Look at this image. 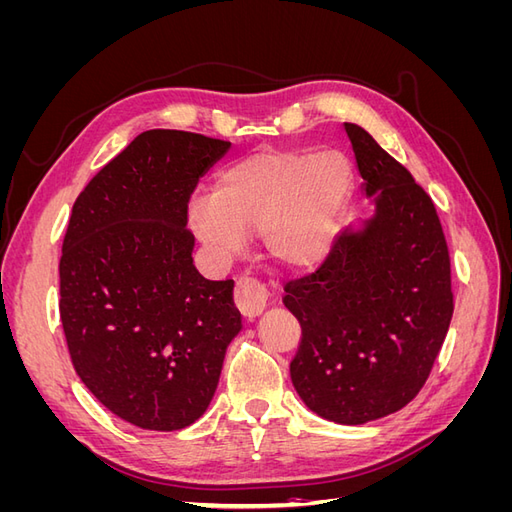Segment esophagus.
<instances>
[{
  "label": "esophagus",
  "instance_id": "34e87169",
  "mask_svg": "<svg viewBox=\"0 0 512 512\" xmlns=\"http://www.w3.org/2000/svg\"><path fill=\"white\" fill-rule=\"evenodd\" d=\"M267 301H269V292L265 286L252 280V277H239V282L235 286V303L245 318L252 320L260 316L265 312Z\"/></svg>",
  "mask_w": 512,
  "mask_h": 512
}]
</instances>
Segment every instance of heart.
Listing matches in <instances>:
<instances>
[{
  "instance_id": "heart-1",
  "label": "heart",
  "mask_w": 512,
  "mask_h": 512,
  "mask_svg": "<svg viewBox=\"0 0 512 512\" xmlns=\"http://www.w3.org/2000/svg\"><path fill=\"white\" fill-rule=\"evenodd\" d=\"M352 194V164L339 151H258L228 164L211 194L196 196L188 224L228 258L260 232L267 254L288 269H316L335 252Z\"/></svg>"
}]
</instances>
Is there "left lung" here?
Masks as SVG:
<instances>
[{
    "label": "left lung",
    "instance_id": "obj_1",
    "mask_svg": "<svg viewBox=\"0 0 512 512\" xmlns=\"http://www.w3.org/2000/svg\"><path fill=\"white\" fill-rule=\"evenodd\" d=\"M374 213L324 265L286 284L303 329L290 378L305 406L342 425L404 408L423 389L453 318L451 258L436 207L408 168L344 123Z\"/></svg>",
    "mask_w": 512,
    "mask_h": 512
}]
</instances>
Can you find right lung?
Instances as JSON below:
<instances>
[{"label": "right lung", "mask_w": 512, "mask_h": 512, "mask_svg": "<svg viewBox=\"0 0 512 512\" xmlns=\"http://www.w3.org/2000/svg\"><path fill=\"white\" fill-rule=\"evenodd\" d=\"M228 141L147 130L76 198L59 314L76 374L113 414L175 431L205 414L241 331L235 282L194 267L188 203Z\"/></svg>", "instance_id": "1"}]
</instances>
